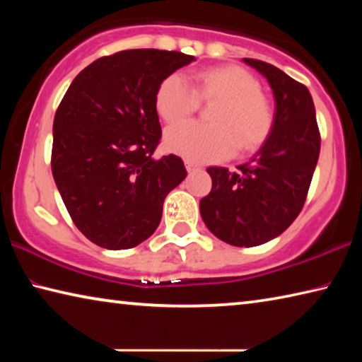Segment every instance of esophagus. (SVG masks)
Returning a JSON list of instances; mask_svg holds the SVG:
<instances>
[{"instance_id":"34e87169","label":"esophagus","mask_w":362,"mask_h":362,"mask_svg":"<svg viewBox=\"0 0 362 362\" xmlns=\"http://www.w3.org/2000/svg\"><path fill=\"white\" fill-rule=\"evenodd\" d=\"M185 168H187L188 173H194V170H199L201 169L198 164L193 163V161H188V159L185 161Z\"/></svg>"}]
</instances>
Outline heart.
Masks as SVG:
<instances>
[{"instance_id": "obj_1", "label": "heart", "mask_w": 362, "mask_h": 362, "mask_svg": "<svg viewBox=\"0 0 362 362\" xmlns=\"http://www.w3.org/2000/svg\"><path fill=\"white\" fill-rule=\"evenodd\" d=\"M199 99L218 102L211 116L214 124L185 121L164 134L166 148L188 161H222L235 155L240 145L243 150L257 148L272 132L273 108L260 93L259 81L240 66L201 71L194 88L174 73L159 84L155 107L164 121L175 122L192 115Z\"/></svg>"}]
</instances>
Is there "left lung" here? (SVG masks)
Instances as JSON below:
<instances>
[{
	"instance_id": "8db88e82",
	"label": "left lung",
	"mask_w": 362,
	"mask_h": 362,
	"mask_svg": "<svg viewBox=\"0 0 362 362\" xmlns=\"http://www.w3.org/2000/svg\"><path fill=\"white\" fill-rule=\"evenodd\" d=\"M267 78L274 97L273 127L260 150L236 173L207 168L211 193L199 201L207 228L238 247L279 236L302 211L320 158L321 137L310 90L283 70L243 59Z\"/></svg>"
}]
</instances>
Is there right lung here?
<instances>
[{"label":"right lung","instance_id":"add662e5","mask_svg":"<svg viewBox=\"0 0 362 362\" xmlns=\"http://www.w3.org/2000/svg\"><path fill=\"white\" fill-rule=\"evenodd\" d=\"M193 56L129 49L73 79L54 116L52 175L78 230L97 246L131 249L155 233L169 192L187 177L175 155L153 158L161 139L155 95Z\"/></svg>","mask_w":362,"mask_h":362}]
</instances>
